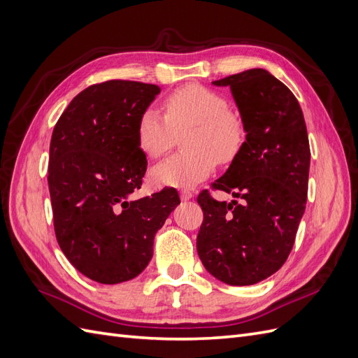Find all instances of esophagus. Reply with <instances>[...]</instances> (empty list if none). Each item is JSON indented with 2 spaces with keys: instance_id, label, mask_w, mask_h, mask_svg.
Returning <instances> with one entry per match:
<instances>
[{
  "instance_id": "obj_1",
  "label": "esophagus",
  "mask_w": 358,
  "mask_h": 358,
  "mask_svg": "<svg viewBox=\"0 0 358 358\" xmlns=\"http://www.w3.org/2000/svg\"><path fill=\"white\" fill-rule=\"evenodd\" d=\"M192 197H194V194H192L189 189H182V191H180V199H182L183 201L191 200Z\"/></svg>"
}]
</instances>
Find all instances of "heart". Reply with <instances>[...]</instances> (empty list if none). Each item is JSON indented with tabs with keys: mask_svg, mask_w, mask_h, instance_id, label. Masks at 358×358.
I'll use <instances>...</instances> for the list:
<instances>
[{
	"mask_svg": "<svg viewBox=\"0 0 358 358\" xmlns=\"http://www.w3.org/2000/svg\"><path fill=\"white\" fill-rule=\"evenodd\" d=\"M164 115L148 107L137 121V145L157 159L167 154L182 133V154L170 157L150 171L158 187L191 188L208 179L216 162H231L245 142L242 119L230 112L224 96L201 85H187L164 101Z\"/></svg>",
	"mask_w": 358,
	"mask_h": 358,
	"instance_id": "1",
	"label": "heart"
}]
</instances>
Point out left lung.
I'll list each match as a JSON object with an SVG mask.
<instances>
[{
	"mask_svg": "<svg viewBox=\"0 0 358 358\" xmlns=\"http://www.w3.org/2000/svg\"><path fill=\"white\" fill-rule=\"evenodd\" d=\"M230 86L246 140L224 175L212 183L242 201L199 194L203 222L197 252L210 275L229 285H252L282 267L306 208L310 149L300 104L263 69L237 73Z\"/></svg>",
	"mask_w": 358,
	"mask_h": 358,
	"instance_id": "8db88e82",
	"label": "left lung"
}]
</instances>
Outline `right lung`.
<instances>
[{"instance_id": "right-lung-1", "label": "right lung", "mask_w": 358, "mask_h": 358, "mask_svg": "<svg viewBox=\"0 0 358 358\" xmlns=\"http://www.w3.org/2000/svg\"><path fill=\"white\" fill-rule=\"evenodd\" d=\"M159 91L133 80L91 85L53 128L48 183L57 241L95 282L112 285L142 273L155 233L180 203L175 188L128 200L148 167L137 121Z\"/></svg>"}]
</instances>
